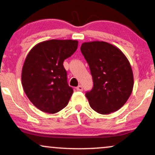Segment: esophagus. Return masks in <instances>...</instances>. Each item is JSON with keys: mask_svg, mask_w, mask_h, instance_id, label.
<instances>
[{"mask_svg": "<svg viewBox=\"0 0 155 155\" xmlns=\"http://www.w3.org/2000/svg\"><path fill=\"white\" fill-rule=\"evenodd\" d=\"M76 90H77L78 91H82V90H83L82 86H81V85H79V86L76 87Z\"/></svg>", "mask_w": 155, "mask_h": 155, "instance_id": "obj_1", "label": "esophagus"}]
</instances>
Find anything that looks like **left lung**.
<instances>
[{"mask_svg": "<svg viewBox=\"0 0 155 155\" xmlns=\"http://www.w3.org/2000/svg\"><path fill=\"white\" fill-rule=\"evenodd\" d=\"M81 51L90 66L93 88L86 93L94 111L109 114L124 106L134 79L129 60L119 48L105 41L84 42Z\"/></svg>", "mask_w": 155, "mask_h": 155, "instance_id": "8db88e82", "label": "left lung"}]
</instances>
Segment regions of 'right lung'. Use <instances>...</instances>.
<instances>
[{"label":"right lung","instance_id":"obj_1","mask_svg":"<svg viewBox=\"0 0 155 155\" xmlns=\"http://www.w3.org/2000/svg\"><path fill=\"white\" fill-rule=\"evenodd\" d=\"M77 47L78 41L52 39L37 44L27 55L22 70L23 90L41 111L57 113L68 104L74 90L67 83L63 61Z\"/></svg>","mask_w":155,"mask_h":155}]
</instances>
